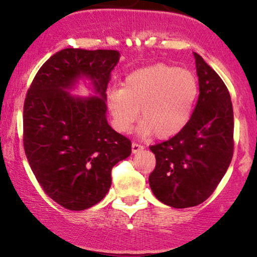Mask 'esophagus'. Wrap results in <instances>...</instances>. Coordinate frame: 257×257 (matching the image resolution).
Masks as SVG:
<instances>
[{
  "instance_id": "1",
  "label": "esophagus",
  "mask_w": 257,
  "mask_h": 257,
  "mask_svg": "<svg viewBox=\"0 0 257 257\" xmlns=\"http://www.w3.org/2000/svg\"><path fill=\"white\" fill-rule=\"evenodd\" d=\"M144 150V146L143 145H140V144L139 143H133L132 144V151H133V153H138V152H140V151H143Z\"/></svg>"
}]
</instances>
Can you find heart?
<instances>
[{
    "label": "heart",
    "mask_w": 257,
    "mask_h": 257,
    "mask_svg": "<svg viewBox=\"0 0 257 257\" xmlns=\"http://www.w3.org/2000/svg\"><path fill=\"white\" fill-rule=\"evenodd\" d=\"M198 91V81L192 72L156 64L129 73L122 88L107 91L106 105L118 132L131 131L140 108V132L169 139L190 122Z\"/></svg>",
    "instance_id": "obj_1"
}]
</instances>
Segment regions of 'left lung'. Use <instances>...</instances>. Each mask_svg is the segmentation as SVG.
I'll list each match as a JSON object with an SVG mask.
<instances>
[{
  "label": "left lung",
  "instance_id": "obj_1",
  "mask_svg": "<svg viewBox=\"0 0 257 257\" xmlns=\"http://www.w3.org/2000/svg\"><path fill=\"white\" fill-rule=\"evenodd\" d=\"M199 96L190 122L179 134L152 145L156 168L149 182L156 198L190 208L211 196L233 157V107L220 76L194 53Z\"/></svg>",
  "mask_w": 257,
  "mask_h": 257
}]
</instances>
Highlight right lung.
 <instances>
[{
  "label": "right lung",
  "instance_id": "1",
  "mask_svg": "<svg viewBox=\"0 0 257 257\" xmlns=\"http://www.w3.org/2000/svg\"><path fill=\"white\" fill-rule=\"evenodd\" d=\"M119 52L65 48L35 76L24 102V150L47 196L69 210L99 203L111 187V170L129 157L132 143L106 119V89ZM92 81L99 97L77 98L66 89Z\"/></svg>",
  "mask_w": 257,
  "mask_h": 257
}]
</instances>
